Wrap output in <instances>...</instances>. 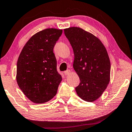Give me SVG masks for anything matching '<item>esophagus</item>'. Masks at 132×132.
Masks as SVG:
<instances>
[{"mask_svg": "<svg viewBox=\"0 0 132 132\" xmlns=\"http://www.w3.org/2000/svg\"><path fill=\"white\" fill-rule=\"evenodd\" d=\"M70 73V70H69V69L64 72V75H69V74Z\"/></svg>", "mask_w": 132, "mask_h": 132, "instance_id": "obj_1", "label": "esophagus"}]
</instances>
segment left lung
<instances>
[{"mask_svg":"<svg viewBox=\"0 0 132 132\" xmlns=\"http://www.w3.org/2000/svg\"><path fill=\"white\" fill-rule=\"evenodd\" d=\"M64 32L73 48V69L80 79L76 92L81 99L92 102L102 94L110 81L106 50L97 37L79 27L65 29Z\"/></svg>","mask_w":132,"mask_h":132,"instance_id":"left-lung-1","label":"left lung"}]
</instances>
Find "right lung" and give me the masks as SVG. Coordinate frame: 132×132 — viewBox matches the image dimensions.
I'll return each mask as SVG.
<instances>
[{"label":"right lung","instance_id":"1","mask_svg":"<svg viewBox=\"0 0 132 132\" xmlns=\"http://www.w3.org/2000/svg\"><path fill=\"white\" fill-rule=\"evenodd\" d=\"M62 30L47 29L30 38L16 64V82L25 96L35 103H44L55 96L62 76L57 70L53 49Z\"/></svg>","mask_w":132,"mask_h":132}]
</instances>
